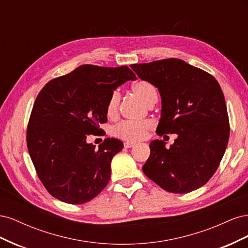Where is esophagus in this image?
Wrapping results in <instances>:
<instances>
[{
    "label": "esophagus",
    "mask_w": 248,
    "mask_h": 248,
    "mask_svg": "<svg viewBox=\"0 0 248 248\" xmlns=\"http://www.w3.org/2000/svg\"><path fill=\"white\" fill-rule=\"evenodd\" d=\"M134 146H136V144H134V142H130V141L124 142V147H125V148H132V147H134Z\"/></svg>",
    "instance_id": "1"
}]
</instances>
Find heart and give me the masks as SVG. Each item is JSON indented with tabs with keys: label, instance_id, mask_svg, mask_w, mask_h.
<instances>
[{
	"label": "heart",
	"instance_id": "b5f03b06",
	"mask_svg": "<svg viewBox=\"0 0 248 248\" xmlns=\"http://www.w3.org/2000/svg\"><path fill=\"white\" fill-rule=\"evenodd\" d=\"M132 91L137 94L139 98L147 106L157 100V91L155 87L148 80H138L132 85ZM121 100V94L119 91L111 92L109 95L106 112L108 118H115L119 110V104ZM153 127L151 121H122L112 128V134L115 137L128 141H139L144 140L149 130Z\"/></svg>",
	"mask_w": 248,
	"mask_h": 248
}]
</instances>
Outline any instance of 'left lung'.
<instances>
[{
    "instance_id": "8db88e82",
    "label": "left lung",
    "mask_w": 248,
    "mask_h": 248,
    "mask_svg": "<svg viewBox=\"0 0 248 248\" xmlns=\"http://www.w3.org/2000/svg\"><path fill=\"white\" fill-rule=\"evenodd\" d=\"M140 79L158 89V136L177 133L169 149L154 140L144 174L164 190L187 193L205 185L226 152L230 124L222 90L211 74L180 59L131 65Z\"/></svg>"
}]
</instances>
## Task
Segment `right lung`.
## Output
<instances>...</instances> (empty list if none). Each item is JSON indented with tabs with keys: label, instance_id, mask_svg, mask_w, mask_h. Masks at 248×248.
<instances>
[{
	"label": "right lung",
	"instance_id": "obj_1",
	"mask_svg": "<svg viewBox=\"0 0 248 248\" xmlns=\"http://www.w3.org/2000/svg\"><path fill=\"white\" fill-rule=\"evenodd\" d=\"M136 78L127 66L81 65L43 87L29 120L27 145L37 175L52 197L85 204L108 185L111 159L123 142L108 138L96 149L87 136L100 131L99 125L108 121L111 92Z\"/></svg>",
	"mask_w": 248,
	"mask_h": 248
}]
</instances>
